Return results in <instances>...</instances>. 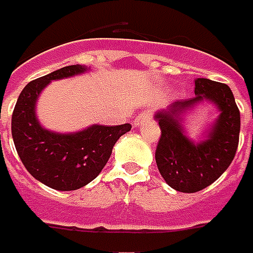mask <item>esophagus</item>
Instances as JSON below:
<instances>
[{
	"label": "esophagus",
	"mask_w": 253,
	"mask_h": 253,
	"mask_svg": "<svg viewBox=\"0 0 253 253\" xmlns=\"http://www.w3.org/2000/svg\"><path fill=\"white\" fill-rule=\"evenodd\" d=\"M152 119V113L148 112V111H145V112H141L140 116H137V119L134 120V125L135 126H138L141 125L142 122H145V120H151Z\"/></svg>",
	"instance_id": "obj_1"
}]
</instances>
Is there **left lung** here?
<instances>
[{"instance_id": "left-lung-1", "label": "left lung", "mask_w": 253, "mask_h": 253, "mask_svg": "<svg viewBox=\"0 0 253 253\" xmlns=\"http://www.w3.org/2000/svg\"><path fill=\"white\" fill-rule=\"evenodd\" d=\"M204 100L219 109L208 138L194 143L184 134L181 115ZM161 138L155 161L165 181L180 192H197L214 183L227 170L238 148L241 118L234 95L227 84L209 79L195 80V97L178 99L168 109L155 113Z\"/></svg>"}]
</instances>
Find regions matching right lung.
<instances>
[{
	"mask_svg": "<svg viewBox=\"0 0 253 253\" xmlns=\"http://www.w3.org/2000/svg\"><path fill=\"white\" fill-rule=\"evenodd\" d=\"M82 65L58 69L39 77L20 92L12 113V138L27 171L36 180L58 191L79 190L101 173L112 154L113 145L131 125H92L70 134L45 130L36 118V102L52 80L87 72Z\"/></svg>",
	"mask_w": 253,
	"mask_h": 253,
	"instance_id": "add662e5",
	"label": "right lung"
}]
</instances>
